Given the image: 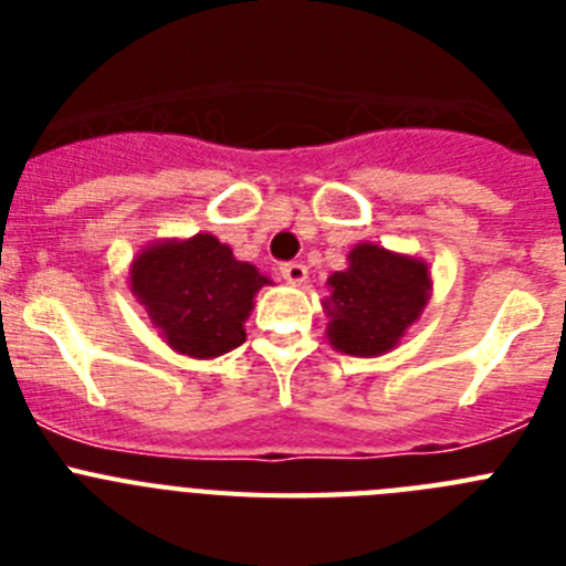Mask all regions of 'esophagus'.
<instances>
[{
  "instance_id": "34e87169",
  "label": "esophagus",
  "mask_w": 566,
  "mask_h": 566,
  "mask_svg": "<svg viewBox=\"0 0 566 566\" xmlns=\"http://www.w3.org/2000/svg\"><path fill=\"white\" fill-rule=\"evenodd\" d=\"M280 274L289 280V283H306L308 277V269L306 263H300V260H292V263H283L280 266Z\"/></svg>"
}]
</instances>
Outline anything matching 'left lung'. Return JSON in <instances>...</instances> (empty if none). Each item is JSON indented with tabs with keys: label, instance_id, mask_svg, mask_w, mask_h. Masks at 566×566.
<instances>
[{
	"label": "left lung",
	"instance_id": "8db88e82",
	"mask_svg": "<svg viewBox=\"0 0 566 566\" xmlns=\"http://www.w3.org/2000/svg\"><path fill=\"white\" fill-rule=\"evenodd\" d=\"M328 339L334 348L354 357H377L391 352L422 314L431 274L422 260L359 243L348 254V269L328 277Z\"/></svg>",
	"mask_w": 566,
	"mask_h": 566
}]
</instances>
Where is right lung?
Listing matches in <instances>:
<instances>
[{
	"mask_svg": "<svg viewBox=\"0 0 566 566\" xmlns=\"http://www.w3.org/2000/svg\"><path fill=\"white\" fill-rule=\"evenodd\" d=\"M263 283L266 274L234 260L232 249L212 234L155 243L129 272L133 294L167 343L201 359L221 357L247 339L243 323Z\"/></svg>",
	"mask_w": 566,
	"mask_h": 566,
	"instance_id": "right-lung-1",
	"label": "right lung"
}]
</instances>
